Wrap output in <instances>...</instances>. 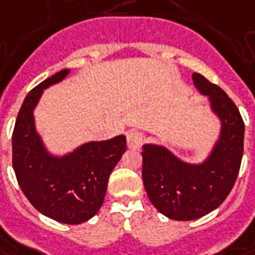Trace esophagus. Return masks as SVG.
Masks as SVG:
<instances>
[{
    "mask_svg": "<svg viewBox=\"0 0 255 255\" xmlns=\"http://www.w3.org/2000/svg\"><path fill=\"white\" fill-rule=\"evenodd\" d=\"M144 134L139 131H129L127 134V145L129 149H138L144 142Z\"/></svg>",
    "mask_w": 255,
    "mask_h": 255,
    "instance_id": "1",
    "label": "esophagus"
}]
</instances>
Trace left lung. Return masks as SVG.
Returning <instances> with one entry per match:
<instances>
[{
    "mask_svg": "<svg viewBox=\"0 0 255 255\" xmlns=\"http://www.w3.org/2000/svg\"><path fill=\"white\" fill-rule=\"evenodd\" d=\"M192 80L220 123L206 158L188 162L165 145H142L146 195L159 213L178 222L200 219L223 203L237 179L244 144V123L232 99L200 73Z\"/></svg>",
    "mask_w": 255,
    "mask_h": 255,
    "instance_id": "8db88e82",
    "label": "left lung"
}]
</instances>
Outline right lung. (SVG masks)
Masks as SVG:
<instances>
[{
  "mask_svg": "<svg viewBox=\"0 0 255 255\" xmlns=\"http://www.w3.org/2000/svg\"><path fill=\"white\" fill-rule=\"evenodd\" d=\"M70 75L63 69L28 93L12 134V166L23 195L42 215L80 224L100 210L109 178L127 149L126 135L89 141L63 155L49 149L36 128L35 109L43 92Z\"/></svg>",
  "mask_w": 255,
  "mask_h": 255,
  "instance_id": "1",
  "label": "right lung"
}]
</instances>
